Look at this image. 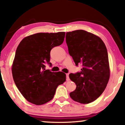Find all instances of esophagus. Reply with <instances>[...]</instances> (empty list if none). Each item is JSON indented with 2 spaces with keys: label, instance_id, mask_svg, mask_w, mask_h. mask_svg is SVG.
Instances as JSON below:
<instances>
[{
  "label": "esophagus",
  "instance_id": "1",
  "mask_svg": "<svg viewBox=\"0 0 125 125\" xmlns=\"http://www.w3.org/2000/svg\"><path fill=\"white\" fill-rule=\"evenodd\" d=\"M66 81H69V73H67V74H66Z\"/></svg>",
  "mask_w": 125,
  "mask_h": 125
}]
</instances>
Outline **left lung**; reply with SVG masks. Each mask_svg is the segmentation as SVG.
I'll return each instance as SVG.
<instances>
[{
  "mask_svg": "<svg viewBox=\"0 0 125 125\" xmlns=\"http://www.w3.org/2000/svg\"><path fill=\"white\" fill-rule=\"evenodd\" d=\"M66 42L76 65L83 66L80 72L69 74L76 85L70 97L81 104L93 102L105 90L110 77L106 47L100 37L81 30L67 32Z\"/></svg>",
  "mask_w": 125,
  "mask_h": 125,
  "instance_id": "left-lung-1",
  "label": "left lung"
}]
</instances>
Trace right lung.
Instances as JSON below:
<instances>
[{
	"mask_svg": "<svg viewBox=\"0 0 125 125\" xmlns=\"http://www.w3.org/2000/svg\"><path fill=\"white\" fill-rule=\"evenodd\" d=\"M65 33H38L27 36L16 49L12 73L15 85L23 96L31 103L40 105L53 98L59 85L65 81L66 75L46 70L52 66L50 52L60 45Z\"/></svg>",
	"mask_w": 125,
	"mask_h": 125,
	"instance_id": "right-lung-1",
	"label": "right lung"
}]
</instances>
